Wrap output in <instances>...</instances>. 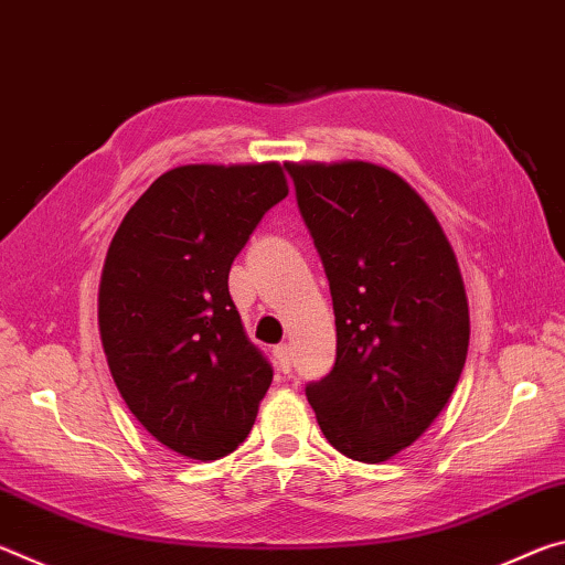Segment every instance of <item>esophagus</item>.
<instances>
[{
  "mask_svg": "<svg viewBox=\"0 0 565 565\" xmlns=\"http://www.w3.org/2000/svg\"><path fill=\"white\" fill-rule=\"evenodd\" d=\"M274 359H276V366H279V371H284V374H289L291 353H289V347H286V343H279V347L274 349Z\"/></svg>",
  "mask_w": 565,
  "mask_h": 565,
  "instance_id": "1",
  "label": "esophagus"
}]
</instances>
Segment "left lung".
<instances>
[{
    "mask_svg": "<svg viewBox=\"0 0 565 565\" xmlns=\"http://www.w3.org/2000/svg\"><path fill=\"white\" fill-rule=\"evenodd\" d=\"M286 171L337 317V361L306 398L337 451L386 461L434 424L463 371L471 327L454 248L394 171L369 161Z\"/></svg>",
    "mask_w": 565,
    "mask_h": 565,
    "instance_id": "left-lung-1",
    "label": "left lung"
}]
</instances>
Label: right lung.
<instances>
[{
	"instance_id": "right-lung-1",
	"label": "right lung",
	"mask_w": 565,
	"mask_h": 565,
	"mask_svg": "<svg viewBox=\"0 0 565 565\" xmlns=\"http://www.w3.org/2000/svg\"><path fill=\"white\" fill-rule=\"evenodd\" d=\"M289 194L276 161L161 174L114 234L99 333L121 398L171 451L216 461L244 444L274 369L248 341L228 271Z\"/></svg>"
}]
</instances>
